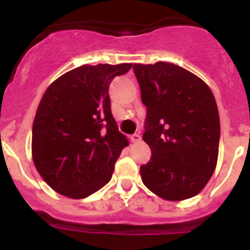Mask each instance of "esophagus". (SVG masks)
Wrapping results in <instances>:
<instances>
[{
	"label": "esophagus",
	"instance_id": "esophagus-1",
	"mask_svg": "<svg viewBox=\"0 0 250 250\" xmlns=\"http://www.w3.org/2000/svg\"><path fill=\"white\" fill-rule=\"evenodd\" d=\"M140 140H141V137L140 134H138V133H135V134H133L132 137H130V141H132V143H139Z\"/></svg>",
	"mask_w": 250,
	"mask_h": 250
}]
</instances>
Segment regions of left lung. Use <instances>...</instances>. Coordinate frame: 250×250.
<instances>
[{"instance_id":"left-lung-1","label":"left lung","mask_w":250,"mask_h":250,"mask_svg":"<svg viewBox=\"0 0 250 250\" xmlns=\"http://www.w3.org/2000/svg\"><path fill=\"white\" fill-rule=\"evenodd\" d=\"M146 106L143 139L152 151L143 183L160 197L183 201L207 185L218 160L220 120L208 85L188 70L156 62L133 66Z\"/></svg>"}]
</instances>
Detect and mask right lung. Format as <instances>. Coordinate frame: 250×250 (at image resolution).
<instances>
[{
    "mask_svg": "<svg viewBox=\"0 0 250 250\" xmlns=\"http://www.w3.org/2000/svg\"><path fill=\"white\" fill-rule=\"evenodd\" d=\"M132 64L83 65L48 87L32 125V158L48 185L84 198L106 185L127 138L111 113L109 85Z\"/></svg>",
    "mask_w": 250,
    "mask_h": 250,
    "instance_id": "obj_1",
    "label": "right lung"
}]
</instances>
